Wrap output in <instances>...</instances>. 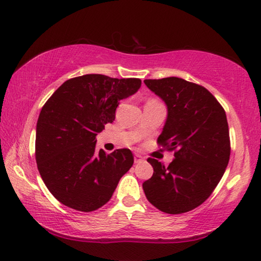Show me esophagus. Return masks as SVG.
Wrapping results in <instances>:
<instances>
[{
  "instance_id": "34e87169",
  "label": "esophagus",
  "mask_w": 261,
  "mask_h": 261,
  "mask_svg": "<svg viewBox=\"0 0 261 261\" xmlns=\"http://www.w3.org/2000/svg\"><path fill=\"white\" fill-rule=\"evenodd\" d=\"M143 161V156L139 155V154H136L135 155V163H139Z\"/></svg>"
}]
</instances>
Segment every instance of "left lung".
<instances>
[{
    "label": "left lung",
    "instance_id": "obj_1",
    "mask_svg": "<svg viewBox=\"0 0 261 261\" xmlns=\"http://www.w3.org/2000/svg\"><path fill=\"white\" fill-rule=\"evenodd\" d=\"M144 83L167 106L158 143L175 151L168 167L147 159L154 173L143 183L145 196L165 213H185L211 196L226 171L230 156L226 112L208 90L182 78Z\"/></svg>",
    "mask_w": 261,
    "mask_h": 261
}]
</instances>
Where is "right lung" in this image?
I'll list each match as a JSON object with an SVG mask.
<instances>
[{
    "label": "right lung",
    "mask_w": 261,
    "mask_h": 261,
    "mask_svg": "<svg viewBox=\"0 0 261 261\" xmlns=\"http://www.w3.org/2000/svg\"><path fill=\"white\" fill-rule=\"evenodd\" d=\"M140 86L138 78L84 74L64 82L43 105L35 160L43 183L63 205L81 212L100 208L134 165L130 149L98 151L95 137L115 120L120 101Z\"/></svg>",
    "instance_id": "add662e5"
}]
</instances>
